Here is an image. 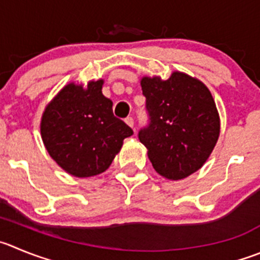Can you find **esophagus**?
Returning <instances> with one entry per match:
<instances>
[{
    "mask_svg": "<svg viewBox=\"0 0 260 260\" xmlns=\"http://www.w3.org/2000/svg\"><path fill=\"white\" fill-rule=\"evenodd\" d=\"M124 120H125V123H127V124L129 125L131 128H135V120H133L132 116H127V118H125Z\"/></svg>",
    "mask_w": 260,
    "mask_h": 260,
    "instance_id": "esophagus-1",
    "label": "esophagus"
}]
</instances>
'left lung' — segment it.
<instances>
[{"mask_svg":"<svg viewBox=\"0 0 260 260\" xmlns=\"http://www.w3.org/2000/svg\"><path fill=\"white\" fill-rule=\"evenodd\" d=\"M149 124L138 132L152 167L168 179L186 178L203 167L219 136V116L205 84L174 72L167 81L145 77Z\"/></svg>","mask_w":260,"mask_h":260,"instance_id":"8db88e82","label":"left lung"}]
</instances>
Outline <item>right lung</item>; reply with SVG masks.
Wrapping results in <instances>:
<instances>
[{
    "label": "right lung",
    "mask_w": 260,
    "mask_h": 260,
    "mask_svg": "<svg viewBox=\"0 0 260 260\" xmlns=\"http://www.w3.org/2000/svg\"><path fill=\"white\" fill-rule=\"evenodd\" d=\"M103 81L86 89L70 83L48 104L41 122L43 144L55 161L75 177L105 172L133 135L129 125L114 116L113 103L101 92Z\"/></svg>",
    "instance_id": "right-lung-1"
}]
</instances>
